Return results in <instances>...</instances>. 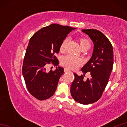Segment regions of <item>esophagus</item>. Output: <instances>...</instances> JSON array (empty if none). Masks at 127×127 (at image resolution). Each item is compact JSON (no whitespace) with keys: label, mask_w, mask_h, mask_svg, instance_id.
Wrapping results in <instances>:
<instances>
[{"label":"esophagus","mask_w":127,"mask_h":127,"mask_svg":"<svg viewBox=\"0 0 127 127\" xmlns=\"http://www.w3.org/2000/svg\"><path fill=\"white\" fill-rule=\"evenodd\" d=\"M69 71H70V70H69L68 69L66 68H64V72H69Z\"/></svg>","instance_id":"obj_1"}]
</instances>
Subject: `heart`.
<instances>
[{
    "mask_svg": "<svg viewBox=\"0 0 127 127\" xmlns=\"http://www.w3.org/2000/svg\"><path fill=\"white\" fill-rule=\"evenodd\" d=\"M68 41V39H66L64 40L61 46V50L64 51L65 48V46ZM80 45L81 48L84 47H90L91 44L88 40L86 39H81L80 40ZM82 59L78 57L72 55H66L64 56L62 59L61 63L63 65L66 66V68L71 69H76L80 65L82 64Z\"/></svg>",
    "mask_w": 127,
    "mask_h": 127,
    "instance_id": "b5f03b06",
    "label": "heart"
}]
</instances>
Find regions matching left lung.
Returning a JSON list of instances; mask_svg holds the SVG:
<instances>
[{
    "instance_id": "obj_1",
    "label": "left lung",
    "mask_w": 127,
    "mask_h": 127,
    "mask_svg": "<svg viewBox=\"0 0 127 127\" xmlns=\"http://www.w3.org/2000/svg\"><path fill=\"white\" fill-rule=\"evenodd\" d=\"M82 32L90 37L94 44L91 58L82 67L86 74L91 72L90 79H83L84 74L79 76L74 73L70 92L75 101L87 105L98 101L108 83L114 64L112 46L105 35L96 29H82Z\"/></svg>"
}]
</instances>
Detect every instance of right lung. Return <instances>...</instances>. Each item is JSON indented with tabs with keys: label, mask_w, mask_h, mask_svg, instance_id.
<instances>
[{
	"label": "right lung",
	"mask_w": 127,
	"mask_h": 127,
	"mask_svg": "<svg viewBox=\"0 0 127 127\" xmlns=\"http://www.w3.org/2000/svg\"><path fill=\"white\" fill-rule=\"evenodd\" d=\"M69 26L52 24L42 28L29 40L24 58L22 74L28 91L40 100L53 95L64 69L57 66L59 61L55 55L67 35L74 30ZM51 62L56 66L55 71H45Z\"/></svg>",
	"instance_id": "obj_1"
}]
</instances>
